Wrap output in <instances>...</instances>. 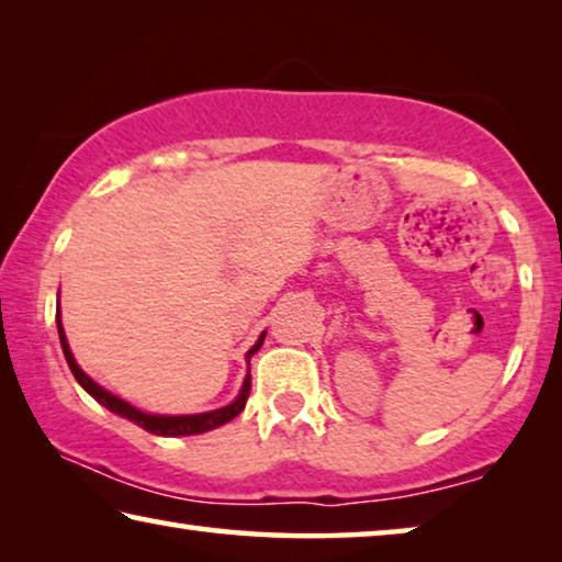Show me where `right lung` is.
Returning <instances> with one entry per match:
<instances>
[{
  "mask_svg": "<svg viewBox=\"0 0 562 562\" xmlns=\"http://www.w3.org/2000/svg\"><path fill=\"white\" fill-rule=\"evenodd\" d=\"M56 327H59V339H61V349H64V357H66V364H69L71 374L76 376V382H79L87 392L97 398L99 404H103L109 408V412L119 414L123 418H128V422L138 424L140 429H146L150 434H158V436H193V434H203V431H211L217 429V426H223L235 418L237 414L243 412L245 404H247V396H250V374H247L245 384H243V392L240 396L235 398L233 404H227L223 408H215V412H207V414H193V416H158V414H146V412H138V408H133L128 402H123V398L113 396L106 389H101L97 382H93L91 376H87L81 372V367L76 364V359L69 349V341H66L64 335V327H61V315H56ZM265 335H260V339L255 341V347L247 351V359H250L255 351L262 347Z\"/></svg>",
  "mask_w": 562,
  "mask_h": 562,
  "instance_id": "obj_1",
  "label": "right lung"
}]
</instances>
